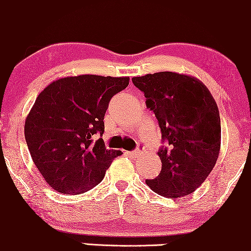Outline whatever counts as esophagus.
<instances>
[{"instance_id": "esophagus-1", "label": "esophagus", "mask_w": 251, "mask_h": 251, "mask_svg": "<svg viewBox=\"0 0 251 251\" xmlns=\"http://www.w3.org/2000/svg\"><path fill=\"white\" fill-rule=\"evenodd\" d=\"M141 153H142V149H141V148H137V149H135L134 151H131L130 155L133 156V157H137V156H140V155H141Z\"/></svg>"}]
</instances>
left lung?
<instances>
[{"instance_id": "8db88e82", "label": "left lung", "mask_w": 251, "mask_h": 251, "mask_svg": "<svg viewBox=\"0 0 251 251\" xmlns=\"http://www.w3.org/2000/svg\"><path fill=\"white\" fill-rule=\"evenodd\" d=\"M147 108L155 114L167 147L157 153L161 172L146 180L154 192L176 199L197 190L215 167L221 149V117L201 80L176 72L134 77Z\"/></svg>"}]
</instances>
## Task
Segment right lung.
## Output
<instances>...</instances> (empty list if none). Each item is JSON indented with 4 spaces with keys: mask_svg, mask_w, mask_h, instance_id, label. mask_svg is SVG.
<instances>
[{
    "mask_svg": "<svg viewBox=\"0 0 251 251\" xmlns=\"http://www.w3.org/2000/svg\"><path fill=\"white\" fill-rule=\"evenodd\" d=\"M129 77L81 75L47 85L25 122V139L42 178L59 193L79 194L102 181L121 151L106 149L104 115Z\"/></svg>",
    "mask_w": 251,
    "mask_h": 251,
    "instance_id": "obj_1",
    "label": "right lung"
}]
</instances>
